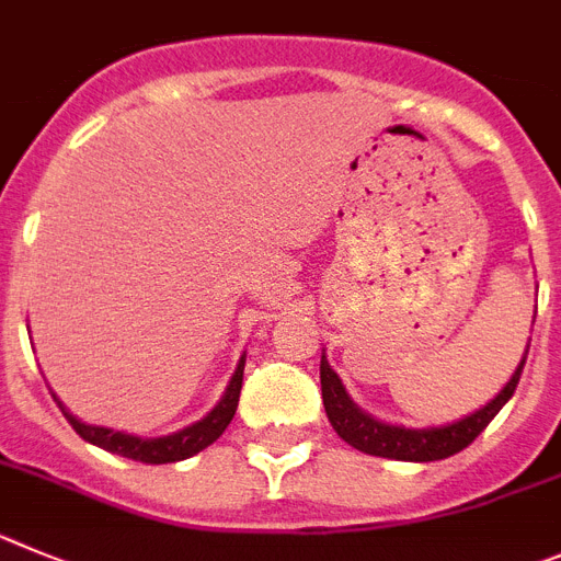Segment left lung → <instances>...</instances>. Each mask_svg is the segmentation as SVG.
I'll use <instances>...</instances> for the list:
<instances>
[{
	"label": "left lung",
	"instance_id": "obj_1",
	"mask_svg": "<svg viewBox=\"0 0 561 561\" xmlns=\"http://www.w3.org/2000/svg\"><path fill=\"white\" fill-rule=\"evenodd\" d=\"M526 357L528 350L523 355V360H519L517 371L512 375V380L503 386V391L494 400L478 408L476 413H469V416L458 419V422H450V425L413 431V427L377 422L375 416L363 413L352 402V397L343 388L341 377L327 363V355H321V397H324V411L330 416L335 433L343 442L352 444L355 450L368 453V456L393 458V461H442V458L456 456V453H461L463 447L476 442L483 433V427L497 416V411L512 400L519 375H523V366H526Z\"/></svg>",
	"mask_w": 561,
	"mask_h": 561
}]
</instances>
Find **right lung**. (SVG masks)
<instances>
[{
	"label": "right lung",
	"mask_w": 561,
	"mask_h": 561,
	"mask_svg": "<svg viewBox=\"0 0 561 561\" xmlns=\"http://www.w3.org/2000/svg\"><path fill=\"white\" fill-rule=\"evenodd\" d=\"M243 368H245V355L237 363L234 375H231L226 393L220 397V402L206 413L204 419H198L195 425L184 427L179 433H170V436L159 438H142V436H128L123 431H111V427H94L85 425L80 419H75L67 408L60 405L58 397L53 393V400L58 402V408L64 411L69 425L75 427L80 438H85L89 444H98L103 450L117 453L123 458H134V461L142 463H173L184 461V458L195 456V453L206 450L211 442H218L224 436V431L229 427V422L234 419L237 402H240V388H243Z\"/></svg>",
	"instance_id": "right-lung-1"
}]
</instances>
